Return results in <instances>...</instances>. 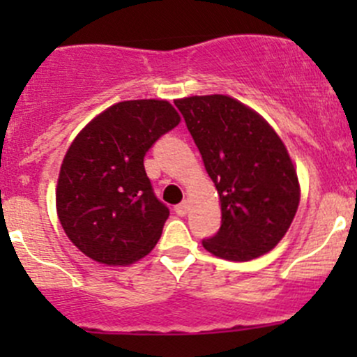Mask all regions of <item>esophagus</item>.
<instances>
[{
	"instance_id": "esophagus-1",
	"label": "esophagus",
	"mask_w": 357,
	"mask_h": 357,
	"mask_svg": "<svg viewBox=\"0 0 357 357\" xmlns=\"http://www.w3.org/2000/svg\"><path fill=\"white\" fill-rule=\"evenodd\" d=\"M188 208H190V204L185 200V202H181L179 205H176L174 211H176V214H178V215H186V214H188Z\"/></svg>"
}]
</instances>
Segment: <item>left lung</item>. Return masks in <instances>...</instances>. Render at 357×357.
<instances>
[{
    "mask_svg": "<svg viewBox=\"0 0 357 357\" xmlns=\"http://www.w3.org/2000/svg\"><path fill=\"white\" fill-rule=\"evenodd\" d=\"M185 117L221 204V228L202 245L226 261H250L287 235L301 185L285 143L262 115L228 95L188 96Z\"/></svg>",
    "mask_w": 357,
    "mask_h": 357,
    "instance_id": "8db88e82",
    "label": "left lung"
}]
</instances>
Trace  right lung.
<instances>
[{
    "mask_svg": "<svg viewBox=\"0 0 357 357\" xmlns=\"http://www.w3.org/2000/svg\"><path fill=\"white\" fill-rule=\"evenodd\" d=\"M179 122L167 100H126L91 119L70 143L56 183V214L89 259L128 266L157 245L169 208L153 195L143 158Z\"/></svg>",
    "mask_w": 357,
    "mask_h": 357,
    "instance_id": "obj_1",
    "label": "right lung"
}]
</instances>
